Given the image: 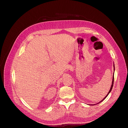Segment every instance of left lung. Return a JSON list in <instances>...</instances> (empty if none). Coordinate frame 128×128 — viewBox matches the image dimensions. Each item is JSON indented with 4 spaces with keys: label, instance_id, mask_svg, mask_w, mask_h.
<instances>
[{
    "label": "left lung",
    "instance_id": "left-lung-1",
    "mask_svg": "<svg viewBox=\"0 0 128 128\" xmlns=\"http://www.w3.org/2000/svg\"><path fill=\"white\" fill-rule=\"evenodd\" d=\"M114 70H115V69H114ZM114 76H113V78H112V86H111V88H110V90H109V92L108 93V94H107V95H106V96L105 97V98H104V99H103L102 100H101V101H100V102H102V101L103 100H104V99H105V98H106L107 97V96H108V95H109V93H110V92H111V90H112V87H113V85H114ZM100 102H99V103Z\"/></svg>",
    "mask_w": 128,
    "mask_h": 128
}]
</instances>
